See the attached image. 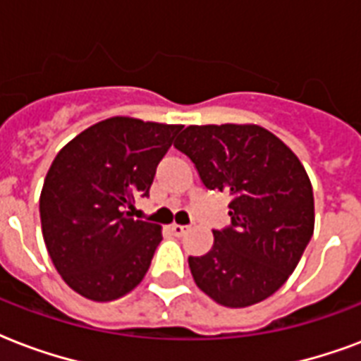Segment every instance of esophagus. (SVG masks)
<instances>
[{
  "label": "esophagus",
  "instance_id": "esophagus-1",
  "mask_svg": "<svg viewBox=\"0 0 361 361\" xmlns=\"http://www.w3.org/2000/svg\"><path fill=\"white\" fill-rule=\"evenodd\" d=\"M186 226H180V224H171L169 226V231H171L173 235H177V237H183L184 233H186Z\"/></svg>",
  "mask_w": 361,
  "mask_h": 361
}]
</instances>
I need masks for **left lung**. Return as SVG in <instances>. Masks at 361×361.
Masks as SVG:
<instances>
[{"mask_svg":"<svg viewBox=\"0 0 361 361\" xmlns=\"http://www.w3.org/2000/svg\"><path fill=\"white\" fill-rule=\"evenodd\" d=\"M175 149L209 190L231 195L230 226L190 256L195 284L224 307L269 298L292 275L314 230L311 180L298 156L259 126H188Z\"/></svg>","mask_w":361,"mask_h":361,"instance_id":"1","label":"left lung"}]
</instances>
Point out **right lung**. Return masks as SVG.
I'll list each match as a JSON object with an SVG mask.
<instances>
[{
  "mask_svg": "<svg viewBox=\"0 0 361 361\" xmlns=\"http://www.w3.org/2000/svg\"><path fill=\"white\" fill-rule=\"evenodd\" d=\"M183 126L114 116L69 141L39 200L47 250L61 279L94 301L131 292L149 271L160 226L126 209L149 197L156 167Z\"/></svg>",
  "mask_w": 361,
  "mask_h": 361,
  "instance_id": "right-lung-1",
  "label": "right lung"
}]
</instances>
